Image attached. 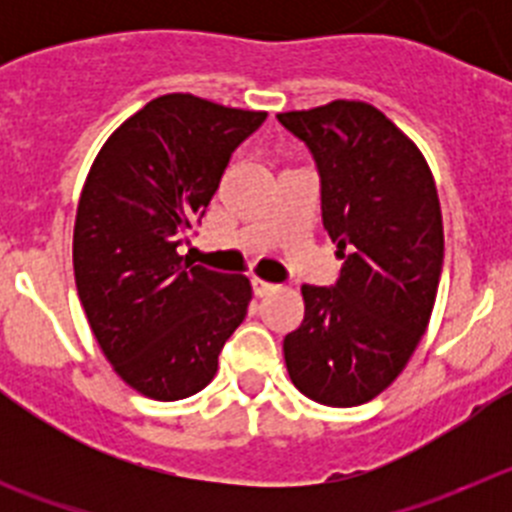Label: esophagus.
Returning <instances> with one entry per match:
<instances>
[{
    "label": "esophagus",
    "instance_id": "obj_1",
    "mask_svg": "<svg viewBox=\"0 0 512 512\" xmlns=\"http://www.w3.org/2000/svg\"><path fill=\"white\" fill-rule=\"evenodd\" d=\"M251 287H253V295H256V297L271 295V292H274V289H277V287H274V284H271V282H264V279H256V277L251 279Z\"/></svg>",
    "mask_w": 512,
    "mask_h": 512
}]
</instances>
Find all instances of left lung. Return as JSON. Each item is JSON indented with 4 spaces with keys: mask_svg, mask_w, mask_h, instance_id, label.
<instances>
[{
    "mask_svg": "<svg viewBox=\"0 0 512 512\" xmlns=\"http://www.w3.org/2000/svg\"><path fill=\"white\" fill-rule=\"evenodd\" d=\"M310 148L320 210L341 248L333 287H302L284 338L289 379L310 400L354 408L387 390L428 328L443 266L436 182L413 140L366 102L277 115Z\"/></svg>",
    "mask_w": 512,
    "mask_h": 512,
    "instance_id": "1",
    "label": "left lung"
}]
</instances>
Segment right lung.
Here are the masks:
<instances>
[{
  "instance_id": "obj_1",
  "label": "right lung",
  "mask_w": 512,
  "mask_h": 512,
  "mask_svg": "<svg viewBox=\"0 0 512 512\" xmlns=\"http://www.w3.org/2000/svg\"><path fill=\"white\" fill-rule=\"evenodd\" d=\"M266 112L194 94L156 97L94 158L74 225L79 300L107 361L151 400L200 392L243 323L251 284L184 264L230 156Z\"/></svg>"
}]
</instances>
